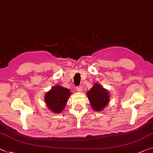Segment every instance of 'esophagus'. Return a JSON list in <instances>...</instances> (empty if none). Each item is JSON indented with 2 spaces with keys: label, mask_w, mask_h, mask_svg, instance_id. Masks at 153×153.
I'll use <instances>...</instances> for the list:
<instances>
[{
  "label": "esophagus",
  "mask_w": 153,
  "mask_h": 153,
  "mask_svg": "<svg viewBox=\"0 0 153 153\" xmlns=\"http://www.w3.org/2000/svg\"><path fill=\"white\" fill-rule=\"evenodd\" d=\"M76 90H77V91H78V92H82V91H83V88H82L81 86H79V87H77L76 88Z\"/></svg>",
  "instance_id": "obj_1"
}]
</instances>
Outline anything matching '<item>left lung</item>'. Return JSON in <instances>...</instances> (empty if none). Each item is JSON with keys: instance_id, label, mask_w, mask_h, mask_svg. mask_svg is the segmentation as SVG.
Returning a JSON list of instances; mask_svg holds the SVG:
<instances>
[{"instance_id": "1", "label": "left lung", "mask_w": 153, "mask_h": 153, "mask_svg": "<svg viewBox=\"0 0 153 153\" xmlns=\"http://www.w3.org/2000/svg\"><path fill=\"white\" fill-rule=\"evenodd\" d=\"M87 96L91 107L95 111H100L107 107L110 100L109 93L98 83L94 84L92 88L87 92Z\"/></svg>"}]
</instances>
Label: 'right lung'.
<instances>
[{
  "label": "right lung",
  "instance_id": "right-lung-1",
  "mask_svg": "<svg viewBox=\"0 0 153 153\" xmlns=\"http://www.w3.org/2000/svg\"><path fill=\"white\" fill-rule=\"evenodd\" d=\"M71 94L72 92L69 89L57 85L47 91L44 96V101L49 110L54 114H60L65 108Z\"/></svg>",
  "mask_w": 153,
  "mask_h": 153
}]
</instances>
